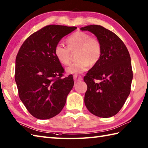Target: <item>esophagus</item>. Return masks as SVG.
<instances>
[{"label": "esophagus", "instance_id": "34e87169", "mask_svg": "<svg viewBox=\"0 0 148 148\" xmlns=\"http://www.w3.org/2000/svg\"><path fill=\"white\" fill-rule=\"evenodd\" d=\"M74 80L76 82V81H79L83 80V77H81V76H77V75H74Z\"/></svg>", "mask_w": 148, "mask_h": 148}]
</instances>
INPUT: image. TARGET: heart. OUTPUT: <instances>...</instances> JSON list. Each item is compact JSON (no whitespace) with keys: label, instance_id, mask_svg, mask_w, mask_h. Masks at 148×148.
Wrapping results in <instances>:
<instances>
[{"label":"heart","instance_id":"heart-1","mask_svg":"<svg viewBox=\"0 0 148 148\" xmlns=\"http://www.w3.org/2000/svg\"><path fill=\"white\" fill-rule=\"evenodd\" d=\"M67 47L58 44L55 47L54 54L62 65H68L71 59V53H76L77 61L70 65L66 72L71 74H79L87 70L89 65H95L100 60L102 53L101 43L98 39L88 34L78 31L66 40Z\"/></svg>","mask_w":148,"mask_h":148}]
</instances>
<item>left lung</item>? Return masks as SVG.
Masks as SVG:
<instances>
[{"label":"left lung","instance_id":"left-lung-1","mask_svg":"<svg viewBox=\"0 0 148 148\" xmlns=\"http://www.w3.org/2000/svg\"><path fill=\"white\" fill-rule=\"evenodd\" d=\"M80 29L93 34L102 48L99 62L84 77L88 87L84 103L94 115L112 117L120 111L130 93L133 72L129 52L121 39L104 27L91 25Z\"/></svg>","mask_w":148,"mask_h":148}]
</instances>
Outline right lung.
I'll use <instances>...</instances> for the list:
<instances>
[{"label": "right lung", "mask_w": 148, "mask_h": 148, "mask_svg": "<svg viewBox=\"0 0 148 148\" xmlns=\"http://www.w3.org/2000/svg\"><path fill=\"white\" fill-rule=\"evenodd\" d=\"M76 27L51 25L25 40L16 58L15 81L20 99L34 117L47 119L61 112L74 86L72 75L62 77L64 69L54 49Z\"/></svg>", "instance_id": "add662e5"}]
</instances>
